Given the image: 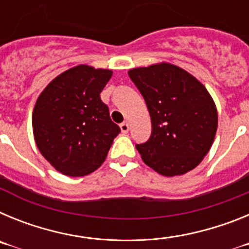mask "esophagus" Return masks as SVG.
Segmentation results:
<instances>
[{
  "label": "esophagus",
  "mask_w": 249,
  "mask_h": 249,
  "mask_svg": "<svg viewBox=\"0 0 249 249\" xmlns=\"http://www.w3.org/2000/svg\"><path fill=\"white\" fill-rule=\"evenodd\" d=\"M121 131L123 132V133H127V132H128V129H129V124H128V122H123V123H121Z\"/></svg>",
  "instance_id": "34e87169"
}]
</instances>
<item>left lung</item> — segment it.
I'll return each instance as SVG.
<instances>
[{
	"label": "left lung",
	"mask_w": 249,
	"mask_h": 249,
	"mask_svg": "<svg viewBox=\"0 0 249 249\" xmlns=\"http://www.w3.org/2000/svg\"><path fill=\"white\" fill-rule=\"evenodd\" d=\"M152 122L147 142L136 144L144 163L162 176L183 175L202 162L214 140L218 116L211 94L177 66L129 70Z\"/></svg>",
	"instance_id": "1"
}]
</instances>
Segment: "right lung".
<instances>
[{
	"label": "right lung",
	"instance_id": "right-lung-1",
	"mask_svg": "<svg viewBox=\"0 0 249 249\" xmlns=\"http://www.w3.org/2000/svg\"><path fill=\"white\" fill-rule=\"evenodd\" d=\"M109 70L81 65L57 76L39 94L32 114L36 144L58 172L82 177L105 162L121 132L100 93Z\"/></svg>",
	"mask_w": 249,
	"mask_h": 249
}]
</instances>
